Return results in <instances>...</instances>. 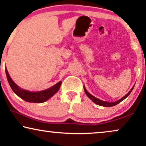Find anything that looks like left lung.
I'll return each instance as SVG.
<instances>
[{
	"label": "left lung",
	"instance_id": "left-lung-1",
	"mask_svg": "<svg viewBox=\"0 0 146 146\" xmlns=\"http://www.w3.org/2000/svg\"><path fill=\"white\" fill-rule=\"evenodd\" d=\"M133 88V87L131 89V90L125 96H123L122 98H121L120 100H117L116 102H104V101H102V100H100L96 98H95L94 96H93L92 95L90 94L89 92H88V91L86 90V89L85 88V87L84 86V92L86 93V94L88 96V97L90 99H91L94 102L95 104H96L99 105V106H105V107H110V106H115L117 105V104H119V102H121V101L123 100L125 98H127L128 96L129 95V94L131 92V91H132V90Z\"/></svg>",
	"mask_w": 146,
	"mask_h": 146
}]
</instances>
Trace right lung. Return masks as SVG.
<instances>
[{
	"mask_svg": "<svg viewBox=\"0 0 146 146\" xmlns=\"http://www.w3.org/2000/svg\"><path fill=\"white\" fill-rule=\"evenodd\" d=\"M5 71L8 82H9L10 86H11L14 92L21 98L26 102H29L42 103L46 101L47 100H48L50 98H51L54 94L57 92L62 84V81H60L59 82L47 90H45L37 92H32L25 90L20 88L13 81L11 78L10 77L7 68L5 69Z\"/></svg>",
	"mask_w": 146,
	"mask_h": 146,
	"instance_id": "right-lung-1",
	"label": "right lung"
}]
</instances>
